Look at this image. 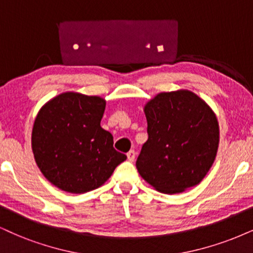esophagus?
I'll return each instance as SVG.
<instances>
[{
    "label": "esophagus",
    "mask_w": 253,
    "mask_h": 253,
    "mask_svg": "<svg viewBox=\"0 0 253 253\" xmlns=\"http://www.w3.org/2000/svg\"><path fill=\"white\" fill-rule=\"evenodd\" d=\"M126 156H127V160H129V162H133V161H135V157H136V152L133 150H130L126 154Z\"/></svg>",
    "instance_id": "esophagus-1"
}]
</instances>
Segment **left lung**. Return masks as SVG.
<instances>
[{"label": "left lung", "mask_w": 253, "mask_h": 253, "mask_svg": "<svg viewBox=\"0 0 253 253\" xmlns=\"http://www.w3.org/2000/svg\"><path fill=\"white\" fill-rule=\"evenodd\" d=\"M148 141L136 167L157 191L173 195L199 184L216 158L219 126L204 99L186 89L160 92L144 105Z\"/></svg>", "instance_id": "1"}]
</instances>
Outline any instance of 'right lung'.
Returning <instances> with one entry per match:
<instances>
[{"mask_svg":"<svg viewBox=\"0 0 253 253\" xmlns=\"http://www.w3.org/2000/svg\"><path fill=\"white\" fill-rule=\"evenodd\" d=\"M104 110V98L74 91L60 93L40 109L31 149L41 172L58 189L69 193L97 189L126 160L101 126Z\"/></svg>","mask_w":253,"mask_h":253,"instance_id":"add662e5","label":"right lung"}]
</instances>
